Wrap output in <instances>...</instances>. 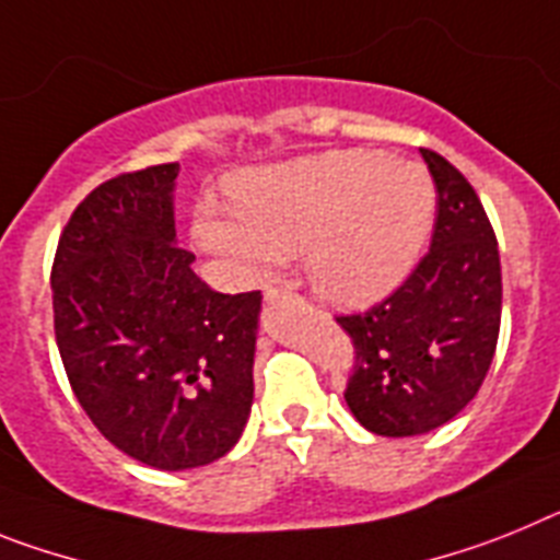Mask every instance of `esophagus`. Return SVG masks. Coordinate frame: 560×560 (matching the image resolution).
I'll use <instances>...</instances> for the list:
<instances>
[{"label":"esophagus","mask_w":560,"mask_h":560,"mask_svg":"<svg viewBox=\"0 0 560 560\" xmlns=\"http://www.w3.org/2000/svg\"><path fill=\"white\" fill-rule=\"evenodd\" d=\"M267 301H270V304H276V301H299V295L290 293V290H279V287H273V290H267Z\"/></svg>","instance_id":"esophagus-1"}]
</instances>
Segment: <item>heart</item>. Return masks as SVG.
Masks as SVG:
<instances>
[{
	"label": "heart",
	"instance_id": "1",
	"mask_svg": "<svg viewBox=\"0 0 560 560\" xmlns=\"http://www.w3.org/2000/svg\"><path fill=\"white\" fill-rule=\"evenodd\" d=\"M228 191L236 213L211 202L194 213L202 250L247 284L304 253L315 293L347 307L381 299L415 267L436 211L422 165L369 149L242 174Z\"/></svg>",
	"mask_w": 560,
	"mask_h": 560
}]
</instances>
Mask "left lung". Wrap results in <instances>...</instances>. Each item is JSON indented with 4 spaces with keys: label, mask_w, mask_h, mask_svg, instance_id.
<instances>
[{
    "label": "left lung",
    "mask_w": 560,
    "mask_h": 560,
    "mask_svg": "<svg viewBox=\"0 0 560 560\" xmlns=\"http://www.w3.org/2000/svg\"><path fill=\"white\" fill-rule=\"evenodd\" d=\"M422 158L436 186L431 247L386 299L335 315L352 340L347 406L381 436L454 420L482 386L502 324V265L482 199L442 154Z\"/></svg>",
    "instance_id": "8db88e82"
}]
</instances>
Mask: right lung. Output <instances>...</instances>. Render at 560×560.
Segmentation results:
<instances>
[{"label": "right lung", "mask_w": 560, "mask_h": 560, "mask_svg": "<svg viewBox=\"0 0 560 560\" xmlns=\"http://www.w3.org/2000/svg\"><path fill=\"white\" fill-rule=\"evenodd\" d=\"M177 163L92 188L58 236L52 327L101 434L160 470L202 468L242 436L261 293H217L174 245Z\"/></svg>", "instance_id": "right-lung-1"}]
</instances>
